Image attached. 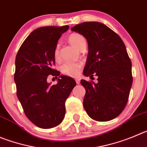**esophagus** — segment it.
Instances as JSON below:
<instances>
[{"label":"esophagus","instance_id":"obj_1","mask_svg":"<svg viewBox=\"0 0 147 147\" xmlns=\"http://www.w3.org/2000/svg\"><path fill=\"white\" fill-rule=\"evenodd\" d=\"M75 81H76L77 84H80V80L79 78H76V79H75Z\"/></svg>","mask_w":147,"mask_h":147}]
</instances>
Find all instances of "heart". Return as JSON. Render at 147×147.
Instances as JSON below:
<instances>
[{
  "label": "heart",
  "instance_id": "1",
  "mask_svg": "<svg viewBox=\"0 0 147 147\" xmlns=\"http://www.w3.org/2000/svg\"><path fill=\"white\" fill-rule=\"evenodd\" d=\"M68 41L72 46L79 51L84 45H86V39L84 37L78 33L71 34L68 37ZM53 57L57 61H59L60 54L58 46L55 48L53 51ZM80 67H81V64L80 63H66L61 67V72L67 76L76 77L79 73V69Z\"/></svg>",
  "mask_w": 147,
  "mask_h": 147
}]
</instances>
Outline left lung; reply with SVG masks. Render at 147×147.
Segmentation results:
<instances>
[{
    "mask_svg": "<svg viewBox=\"0 0 147 147\" xmlns=\"http://www.w3.org/2000/svg\"><path fill=\"white\" fill-rule=\"evenodd\" d=\"M71 30L83 35L88 45L83 75L98 76L97 83L80 80L86 89L85 110L96 121L113 120L125 107L133 83L132 64L124 42L101 22H83Z\"/></svg>",
    "mask_w": 147,
    "mask_h": 147,
    "instance_id": "left-lung-1",
    "label": "left lung"
}]
</instances>
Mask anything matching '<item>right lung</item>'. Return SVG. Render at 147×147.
Returning <instances> with one entry per match:
<instances>
[{"label": "right lung", "instance_id": "right-lung-1", "mask_svg": "<svg viewBox=\"0 0 147 147\" xmlns=\"http://www.w3.org/2000/svg\"><path fill=\"white\" fill-rule=\"evenodd\" d=\"M69 26L41 27L33 30L23 42L15 60L16 95L27 118L40 128L49 129L62 122L65 101L76 83L52 69L53 51ZM49 74L60 77L58 83L47 82Z\"/></svg>", "mask_w": 147, "mask_h": 147}]
</instances>
